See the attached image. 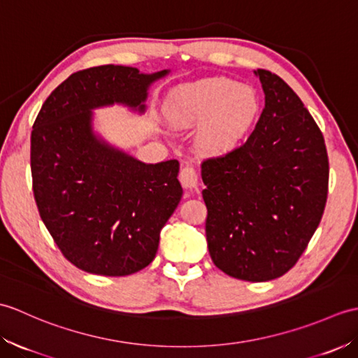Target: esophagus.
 <instances>
[{"label": "esophagus", "instance_id": "34e87169", "mask_svg": "<svg viewBox=\"0 0 358 358\" xmlns=\"http://www.w3.org/2000/svg\"><path fill=\"white\" fill-rule=\"evenodd\" d=\"M180 181L181 185H183V187H187V189L196 187V185H199V171L195 169V166L186 164L180 172Z\"/></svg>", "mask_w": 358, "mask_h": 358}]
</instances>
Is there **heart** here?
<instances>
[{
  "mask_svg": "<svg viewBox=\"0 0 358 358\" xmlns=\"http://www.w3.org/2000/svg\"><path fill=\"white\" fill-rule=\"evenodd\" d=\"M257 100L252 90L227 78H209L180 90L172 117L187 121L204 120L200 138L210 150L234 148L254 118Z\"/></svg>",
  "mask_w": 358,
  "mask_h": 358,
  "instance_id": "heart-1",
  "label": "heart"
}]
</instances>
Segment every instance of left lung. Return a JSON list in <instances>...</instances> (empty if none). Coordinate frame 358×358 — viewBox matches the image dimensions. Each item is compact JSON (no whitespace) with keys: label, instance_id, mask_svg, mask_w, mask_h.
Listing matches in <instances>:
<instances>
[{"label":"left lung","instance_id":"1","mask_svg":"<svg viewBox=\"0 0 358 358\" xmlns=\"http://www.w3.org/2000/svg\"><path fill=\"white\" fill-rule=\"evenodd\" d=\"M255 73L264 108L240 146L201 163L212 262L229 277L269 281L294 268L320 224L329 159L320 127L278 75Z\"/></svg>","mask_w":358,"mask_h":358}]
</instances>
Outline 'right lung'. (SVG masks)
I'll return each mask as SVG.
<instances>
[{
  "label": "right lung",
  "mask_w": 358,
  "mask_h": 358,
  "mask_svg": "<svg viewBox=\"0 0 358 358\" xmlns=\"http://www.w3.org/2000/svg\"><path fill=\"white\" fill-rule=\"evenodd\" d=\"M154 75L96 66L72 73L44 101L30 136L38 212L62 254L78 269L124 277L154 260L159 231L183 195L178 162L144 164L98 141L94 108L124 103L144 110Z\"/></svg>",
  "instance_id": "obj_1"
}]
</instances>
